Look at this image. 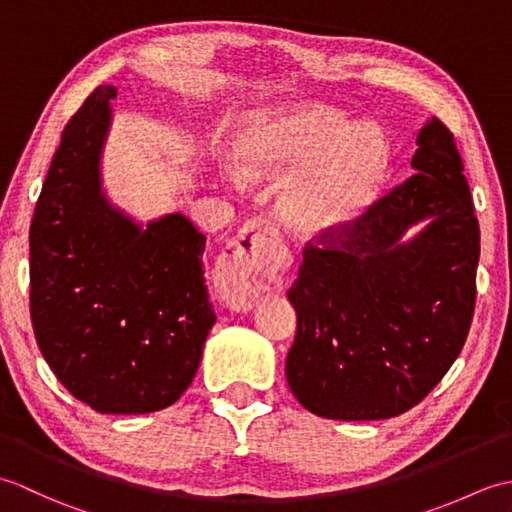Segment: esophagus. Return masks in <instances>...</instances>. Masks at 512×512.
<instances>
[{"label":"esophagus","instance_id":"1","mask_svg":"<svg viewBox=\"0 0 512 512\" xmlns=\"http://www.w3.org/2000/svg\"><path fill=\"white\" fill-rule=\"evenodd\" d=\"M286 264L288 250L277 228L266 217H257L239 231L220 255L215 284L228 308L250 312L264 292L279 288Z\"/></svg>","mask_w":512,"mask_h":512}]
</instances>
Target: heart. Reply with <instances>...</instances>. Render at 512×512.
<instances>
[{
	"label": "heart",
	"mask_w": 512,
	"mask_h": 512,
	"mask_svg": "<svg viewBox=\"0 0 512 512\" xmlns=\"http://www.w3.org/2000/svg\"><path fill=\"white\" fill-rule=\"evenodd\" d=\"M233 165L250 182L286 175L277 193L284 220L303 233L332 235L374 204L389 145L378 127L310 103L248 121L233 145Z\"/></svg>",
	"instance_id": "obj_1"
}]
</instances>
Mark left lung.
I'll return each instance as SVG.
<instances>
[{
    "instance_id": "1",
    "label": "left lung",
    "mask_w": 512,
    "mask_h": 512,
    "mask_svg": "<svg viewBox=\"0 0 512 512\" xmlns=\"http://www.w3.org/2000/svg\"><path fill=\"white\" fill-rule=\"evenodd\" d=\"M407 178L350 233L306 246L295 284L292 394L330 420H385L416 407L462 352L475 308L480 224L453 134L436 116ZM411 227L419 231L408 235Z\"/></svg>"
}]
</instances>
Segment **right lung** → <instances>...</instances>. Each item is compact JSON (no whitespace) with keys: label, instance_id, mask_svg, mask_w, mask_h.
<instances>
[{"label":"right lung","instance_id":"add662e5","mask_svg":"<svg viewBox=\"0 0 512 512\" xmlns=\"http://www.w3.org/2000/svg\"><path fill=\"white\" fill-rule=\"evenodd\" d=\"M114 85L65 125L30 224V317L61 385L99 413L173 405L198 372L215 312L206 237L187 215L138 222L103 187Z\"/></svg>","mask_w":512,"mask_h":512}]
</instances>
